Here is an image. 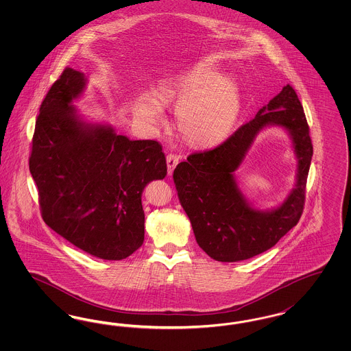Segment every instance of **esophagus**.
I'll return each mask as SVG.
<instances>
[{"instance_id": "esophagus-1", "label": "esophagus", "mask_w": 351, "mask_h": 351, "mask_svg": "<svg viewBox=\"0 0 351 351\" xmlns=\"http://www.w3.org/2000/svg\"><path fill=\"white\" fill-rule=\"evenodd\" d=\"M179 163V156L176 154H168L167 155V168L168 175H172L173 169Z\"/></svg>"}]
</instances>
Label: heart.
I'll return each instance as SVG.
<instances>
[{
  "label": "heart",
  "mask_w": 351,
  "mask_h": 351,
  "mask_svg": "<svg viewBox=\"0 0 351 351\" xmlns=\"http://www.w3.org/2000/svg\"><path fill=\"white\" fill-rule=\"evenodd\" d=\"M159 97L179 105V126L188 139L199 145H213L225 139L232 133L241 112L237 85L210 68H199L163 82ZM133 113L139 122L150 126L165 121L160 102L150 96L134 101Z\"/></svg>",
  "instance_id": "b5f03b06"
}]
</instances>
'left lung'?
Wrapping results in <instances>:
<instances>
[{
	"label": "left lung",
	"instance_id": "8db88e82",
	"mask_svg": "<svg viewBox=\"0 0 351 351\" xmlns=\"http://www.w3.org/2000/svg\"><path fill=\"white\" fill-rule=\"evenodd\" d=\"M267 125L285 128L298 159L295 188L275 210L250 206L234 180L257 133ZM313 155L309 126L295 89L287 84L250 122L223 143L193 152L173 171L178 196L202 250L218 262H239L271 249L299 222Z\"/></svg>",
	"mask_w": 351,
	"mask_h": 351
}]
</instances>
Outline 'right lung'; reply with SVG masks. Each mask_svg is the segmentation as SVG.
Segmentation results:
<instances>
[{"label":"right lung","instance_id":"obj_1","mask_svg":"<svg viewBox=\"0 0 351 351\" xmlns=\"http://www.w3.org/2000/svg\"><path fill=\"white\" fill-rule=\"evenodd\" d=\"M84 73L66 68L52 84L35 122L29 167L43 221L82 250L121 261L145 239L142 192L165 179L167 163L156 141H130L109 125L88 123L71 104Z\"/></svg>","mask_w":351,"mask_h":351}]
</instances>
